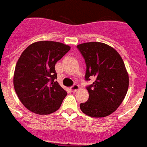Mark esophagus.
Segmentation results:
<instances>
[{"instance_id":"1","label":"esophagus","mask_w":147,"mask_h":147,"mask_svg":"<svg viewBox=\"0 0 147 147\" xmlns=\"http://www.w3.org/2000/svg\"><path fill=\"white\" fill-rule=\"evenodd\" d=\"M78 89H79V85H78V84H74L73 86L70 87V90L72 91L73 92H76V91H78Z\"/></svg>"}]
</instances>
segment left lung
I'll return each instance as SVG.
<instances>
[{
  "instance_id": "8db88e82",
  "label": "left lung",
  "mask_w": 147,
  "mask_h": 147,
  "mask_svg": "<svg viewBox=\"0 0 147 147\" xmlns=\"http://www.w3.org/2000/svg\"><path fill=\"white\" fill-rule=\"evenodd\" d=\"M86 64L85 81L95 78L86 87L88 100L80 104L81 111L92 117H107L121 104L128 92L129 79L118 52L101 42H88L77 46Z\"/></svg>"
}]
</instances>
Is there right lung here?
I'll return each instance as SVG.
<instances>
[{
  "label": "right lung",
  "instance_id": "1",
  "mask_svg": "<svg viewBox=\"0 0 147 147\" xmlns=\"http://www.w3.org/2000/svg\"><path fill=\"white\" fill-rule=\"evenodd\" d=\"M70 47L55 41L33 43L23 51L14 73V88L22 104L37 114L60 107L67 93L59 84L55 65Z\"/></svg>",
  "mask_w": 147,
  "mask_h": 147
}]
</instances>
